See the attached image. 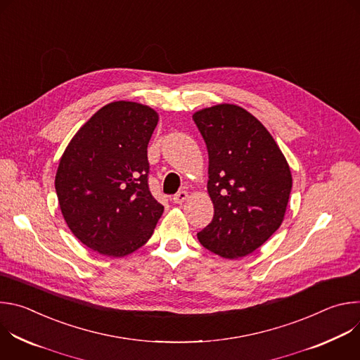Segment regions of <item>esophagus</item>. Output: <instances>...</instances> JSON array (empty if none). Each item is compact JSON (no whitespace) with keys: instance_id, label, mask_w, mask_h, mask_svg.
I'll use <instances>...</instances> for the list:
<instances>
[{"instance_id":"34e87169","label":"esophagus","mask_w":360,"mask_h":360,"mask_svg":"<svg viewBox=\"0 0 360 360\" xmlns=\"http://www.w3.org/2000/svg\"><path fill=\"white\" fill-rule=\"evenodd\" d=\"M189 198V195H188V192L186 191H181V192H178L174 198H172V200H174V203H178V205H181V203H184L186 199Z\"/></svg>"}]
</instances>
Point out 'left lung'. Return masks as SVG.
Masks as SVG:
<instances>
[{"instance_id":"left-lung-1","label":"left lung","mask_w":360,"mask_h":360,"mask_svg":"<svg viewBox=\"0 0 360 360\" xmlns=\"http://www.w3.org/2000/svg\"><path fill=\"white\" fill-rule=\"evenodd\" d=\"M192 118L208 148L215 211L198 239L225 259L242 258L282 225L292 189L289 164L269 131L242 107L218 104Z\"/></svg>"}]
</instances>
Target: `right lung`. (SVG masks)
Listing matches in <instances>:
<instances>
[{
	"mask_svg": "<svg viewBox=\"0 0 360 360\" xmlns=\"http://www.w3.org/2000/svg\"><path fill=\"white\" fill-rule=\"evenodd\" d=\"M155 110L114 101L72 136L58 164L56 191L71 232L89 249L122 258L148 242L164 207L148 188V142Z\"/></svg>",
	"mask_w": 360,
	"mask_h": 360,
	"instance_id": "1",
	"label": "right lung"
}]
</instances>
